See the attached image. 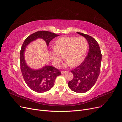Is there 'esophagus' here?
<instances>
[{
    "mask_svg": "<svg viewBox=\"0 0 122 122\" xmlns=\"http://www.w3.org/2000/svg\"><path fill=\"white\" fill-rule=\"evenodd\" d=\"M66 72H67V71H61V74H64V73H66Z\"/></svg>",
    "mask_w": 122,
    "mask_h": 122,
    "instance_id": "obj_1",
    "label": "esophagus"
}]
</instances>
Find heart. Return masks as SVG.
Wrapping results in <instances>:
<instances>
[{
  "mask_svg": "<svg viewBox=\"0 0 122 122\" xmlns=\"http://www.w3.org/2000/svg\"><path fill=\"white\" fill-rule=\"evenodd\" d=\"M88 49V42L84 38L64 37L59 38L54 45V51L50 55L51 61L56 67L59 66L64 56L66 65L76 67L81 64Z\"/></svg>",
  "mask_w": 122,
  "mask_h": 122,
  "instance_id": "heart-1",
  "label": "heart"
}]
</instances>
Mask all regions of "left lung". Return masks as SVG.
Returning a JSON list of instances; mask_svg holds the SVG:
<instances>
[{
	"label": "left lung",
	"mask_w": 122,
	"mask_h": 122,
	"mask_svg": "<svg viewBox=\"0 0 122 122\" xmlns=\"http://www.w3.org/2000/svg\"><path fill=\"white\" fill-rule=\"evenodd\" d=\"M87 40L89 44L88 55L83 63L71 71L73 78L68 83L71 91L84 93L93 87L99 75L102 54L98 43L94 38L86 34L77 32Z\"/></svg>",
	"instance_id": "1"
}]
</instances>
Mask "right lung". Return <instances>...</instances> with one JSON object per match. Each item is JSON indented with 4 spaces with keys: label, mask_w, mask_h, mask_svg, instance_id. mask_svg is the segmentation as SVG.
I'll list each match as a JSON object with an SVG mask.
<instances>
[{
    "label": "right lung",
    "mask_w": 122,
    "mask_h": 122,
    "mask_svg": "<svg viewBox=\"0 0 122 122\" xmlns=\"http://www.w3.org/2000/svg\"><path fill=\"white\" fill-rule=\"evenodd\" d=\"M59 35L47 31H39L27 38L24 41L20 52V69L24 80L28 87L37 93H44L53 87L55 79L61 75V71L54 67L45 65L39 69H33L27 64L25 59L26 47L38 39L45 41L47 46L53 39Z\"/></svg>",
    "instance_id": "1"
}]
</instances>
